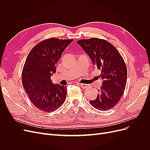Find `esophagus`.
<instances>
[{
    "mask_svg": "<svg viewBox=\"0 0 150 150\" xmlns=\"http://www.w3.org/2000/svg\"><path fill=\"white\" fill-rule=\"evenodd\" d=\"M78 84L81 86V88L83 89H86L89 88V85L88 84H82V83H78Z\"/></svg>",
    "mask_w": 150,
    "mask_h": 150,
    "instance_id": "1",
    "label": "esophagus"
}]
</instances>
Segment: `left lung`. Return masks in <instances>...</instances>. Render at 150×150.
Here are the masks:
<instances>
[{
  "label": "left lung",
  "mask_w": 150,
  "mask_h": 150,
  "mask_svg": "<svg viewBox=\"0 0 150 150\" xmlns=\"http://www.w3.org/2000/svg\"><path fill=\"white\" fill-rule=\"evenodd\" d=\"M90 57L103 79L97 98L91 105L101 111L110 110L118 103L125 92L127 69L123 58L116 48L107 40L91 38L77 41Z\"/></svg>",
  "instance_id": "obj_1"
}]
</instances>
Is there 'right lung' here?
Listing matches in <instances>:
<instances>
[{"label": "right lung", "instance_id": "1", "mask_svg": "<svg viewBox=\"0 0 150 150\" xmlns=\"http://www.w3.org/2000/svg\"><path fill=\"white\" fill-rule=\"evenodd\" d=\"M73 39L49 38L31 49L22 72V85L30 101L42 111L52 112L64 103L67 87L54 84L51 75L62 54Z\"/></svg>", "mask_w": 150, "mask_h": 150}]
</instances>
